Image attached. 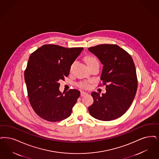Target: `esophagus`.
Listing matches in <instances>:
<instances>
[{"label":"esophagus","instance_id":"obj_1","mask_svg":"<svg viewBox=\"0 0 159 159\" xmlns=\"http://www.w3.org/2000/svg\"><path fill=\"white\" fill-rule=\"evenodd\" d=\"M80 95H81L82 96H83L88 95V93H87V92H83V91H82V92H80Z\"/></svg>","mask_w":159,"mask_h":159}]
</instances>
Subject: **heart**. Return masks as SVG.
<instances>
[{"instance_id": "obj_1", "label": "heart", "mask_w": 159, "mask_h": 159, "mask_svg": "<svg viewBox=\"0 0 159 159\" xmlns=\"http://www.w3.org/2000/svg\"><path fill=\"white\" fill-rule=\"evenodd\" d=\"M84 61H85L86 63L87 64L88 67H90V66H92L94 64L99 63L98 59L95 56H86L84 57ZM74 64L75 63H73L71 65V67H70L71 70L72 69V68L74 66ZM78 86L79 87H81V88H86L89 87V83L87 82H80L78 84Z\"/></svg>"}]
</instances>
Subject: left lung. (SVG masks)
I'll list each match as a JSON object with an SVG mask.
<instances>
[{
	"mask_svg": "<svg viewBox=\"0 0 159 159\" xmlns=\"http://www.w3.org/2000/svg\"><path fill=\"white\" fill-rule=\"evenodd\" d=\"M103 65L101 79L107 92H93L90 106L92 116L101 121L121 117L130 107L136 94L138 80L133 60L127 51L116 44L98 45L88 48Z\"/></svg>",
	"mask_w": 159,
	"mask_h": 159,
	"instance_id": "obj_1",
	"label": "left lung"
}]
</instances>
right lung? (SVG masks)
I'll use <instances>...</instances> for the list:
<instances>
[{
  "mask_svg": "<svg viewBox=\"0 0 159 159\" xmlns=\"http://www.w3.org/2000/svg\"><path fill=\"white\" fill-rule=\"evenodd\" d=\"M83 50V47L45 44L31 54L24 73L25 81L30 103L42 119L57 122L71 115L80 92L70 89L64 95L59 90V80L69 76L71 65Z\"/></svg>",
  "mask_w": 159,
  "mask_h": 159,
  "instance_id": "add662e5",
  "label": "right lung"
}]
</instances>
